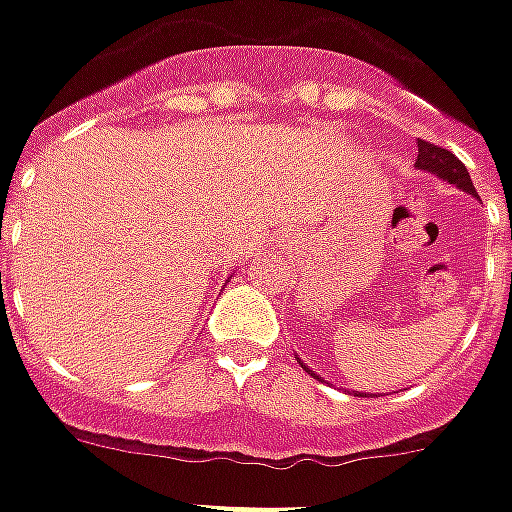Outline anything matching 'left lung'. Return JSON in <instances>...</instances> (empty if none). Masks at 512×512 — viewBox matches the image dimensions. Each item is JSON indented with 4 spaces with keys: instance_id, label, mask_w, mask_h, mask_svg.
Wrapping results in <instances>:
<instances>
[{
    "instance_id": "8db88e82",
    "label": "left lung",
    "mask_w": 512,
    "mask_h": 512,
    "mask_svg": "<svg viewBox=\"0 0 512 512\" xmlns=\"http://www.w3.org/2000/svg\"><path fill=\"white\" fill-rule=\"evenodd\" d=\"M416 167L419 169H428L433 175H439V178H445L450 184H456L459 189H465L470 195H476V189H473V181H470V175H467L465 164L453 155L445 147H436L431 141H419V155H416ZM303 365V362H300ZM306 368V365H303ZM309 371V368H306Z\"/></svg>"
}]
</instances>
